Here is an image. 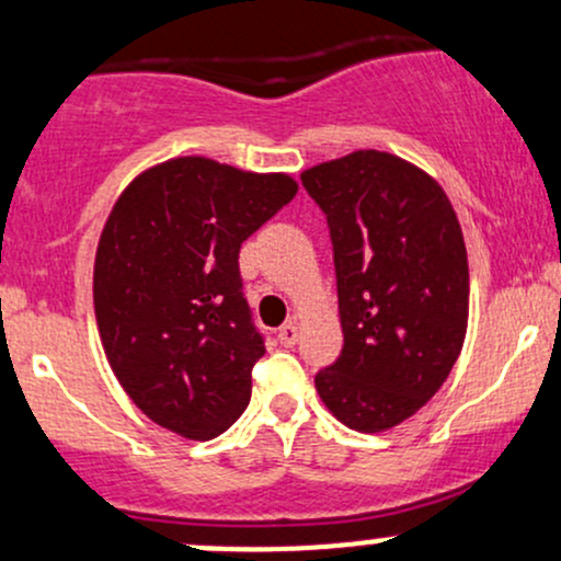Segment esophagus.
Returning a JSON list of instances; mask_svg holds the SVG:
<instances>
[{
	"mask_svg": "<svg viewBox=\"0 0 561 561\" xmlns=\"http://www.w3.org/2000/svg\"><path fill=\"white\" fill-rule=\"evenodd\" d=\"M276 341H279L285 348L295 346V343H298V324H295V322L282 324V328L276 330Z\"/></svg>",
	"mask_w": 561,
	"mask_h": 561,
	"instance_id": "1",
	"label": "esophagus"
}]
</instances>
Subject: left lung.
<instances>
[{
  "instance_id": "obj_1",
  "label": "left lung",
  "mask_w": 561,
  "mask_h": 561,
  "mask_svg": "<svg viewBox=\"0 0 561 561\" xmlns=\"http://www.w3.org/2000/svg\"><path fill=\"white\" fill-rule=\"evenodd\" d=\"M328 215L343 351L317 373L343 426L386 431L415 415L458 362L469 324V257L439 183L386 151L300 172Z\"/></svg>"
}]
</instances>
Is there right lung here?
Here are the masks:
<instances>
[{
  "instance_id": "add662e5",
  "label": "right lung",
  "mask_w": 561,
  "mask_h": 561,
  "mask_svg": "<svg viewBox=\"0 0 561 561\" xmlns=\"http://www.w3.org/2000/svg\"><path fill=\"white\" fill-rule=\"evenodd\" d=\"M295 194L285 172L178 157L116 199L92 274L98 332L122 389L157 426L213 439L248 408L266 346L239 248Z\"/></svg>"
}]
</instances>
